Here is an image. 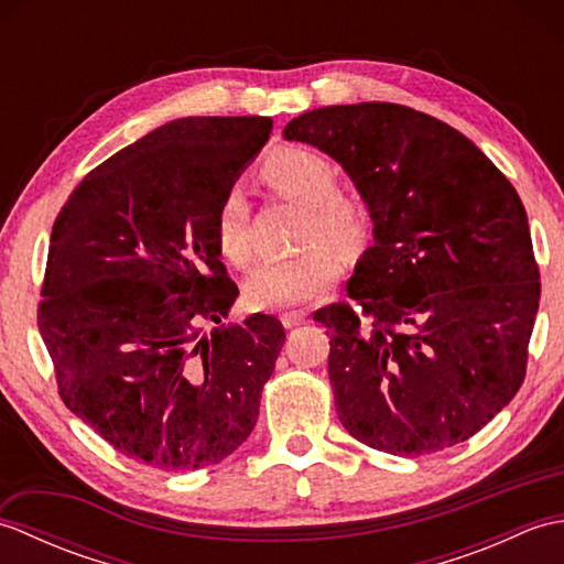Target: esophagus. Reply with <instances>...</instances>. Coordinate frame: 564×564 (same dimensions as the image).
I'll return each instance as SVG.
<instances>
[{
    "instance_id": "obj_1",
    "label": "esophagus",
    "mask_w": 564,
    "mask_h": 564,
    "mask_svg": "<svg viewBox=\"0 0 564 564\" xmlns=\"http://www.w3.org/2000/svg\"><path fill=\"white\" fill-rule=\"evenodd\" d=\"M281 322H283L285 329H295V327L305 325L307 313H303V310H291V313H283L281 315Z\"/></svg>"
}]
</instances>
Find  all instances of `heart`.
I'll return each instance as SVG.
<instances>
[{
  "label": "heart",
  "mask_w": 564,
  "mask_h": 564,
  "mask_svg": "<svg viewBox=\"0 0 564 564\" xmlns=\"http://www.w3.org/2000/svg\"><path fill=\"white\" fill-rule=\"evenodd\" d=\"M263 178L275 194L307 208L301 242L310 245L285 259H269L247 275L249 305L283 310L315 301L339 279L341 261L330 245L354 251L364 245L368 218L361 203L337 191L334 164L315 150L283 148L263 162ZM215 235L223 254L245 263L249 259V203L239 186L227 188L215 213Z\"/></svg>",
  "instance_id": "1"
}]
</instances>
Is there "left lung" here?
<instances>
[{
  "mask_svg": "<svg viewBox=\"0 0 564 564\" xmlns=\"http://www.w3.org/2000/svg\"><path fill=\"white\" fill-rule=\"evenodd\" d=\"M285 140L329 154L373 223L329 305V382L344 429L370 448L426 455L477 434L525 376L541 301L523 203L487 154L400 104L301 113Z\"/></svg>",
  "mask_w": 564,
  "mask_h": 564,
  "instance_id": "8db88e82",
  "label": "left lung"
}]
</instances>
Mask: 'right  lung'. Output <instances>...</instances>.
<instances>
[{"mask_svg":"<svg viewBox=\"0 0 564 564\" xmlns=\"http://www.w3.org/2000/svg\"><path fill=\"white\" fill-rule=\"evenodd\" d=\"M271 126L176 118L84 176L53 225L39 329L59 398L158 470H198L242 446L285 341L271 315L223 325L239 291L215 235L223 194Z\"/></svg>","mask_w":564,"mask_h":564,"instance_id":"1","label":"right lung"}]
</instances>
